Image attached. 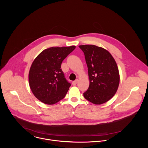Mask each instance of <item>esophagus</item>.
<instances>
[{
  "mask_svg": "<svg viewBox=\"0 0 148 148\" xmlns=\"http://www.w3.org/2000/svg\"><path fill=\"white\" fill-rule=\"evenodd\" d=\"M77 82H78V79H75V81H73V82H72V84L73 86H75L76 84H77Z\"/></svg>",
  "mask_w": 148,
  "mask_h": 148,
  "instance_id": "1",
  "label": "esophagus"
}]
</instances>
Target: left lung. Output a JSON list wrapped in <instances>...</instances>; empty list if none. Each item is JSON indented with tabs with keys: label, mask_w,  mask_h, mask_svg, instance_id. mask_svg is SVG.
Masks as SVG:
<instances>
[{
	"label": "left lung",
	"mask_w": 148,
	"mask_h": 148,
	"mask_svg": "<svg viewBox=\"0 0 148 148\" xmlns=\"http://www.w3.org/2000/svg\"><path fill=\"white\" fill-rule=\"evenodd\" d=\"M85 56L90 86L84 98L97 105L109 101L115 94L119 74L115 60L110 53L95 45L79 46Z\"/></svg>",
	"instance_id": "left-lung-1"
}]
</instances>
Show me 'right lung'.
I'll return each instance as SVG.
<instances>
[{
  "label": "right lung",
  "instance_id": "right-lung-1",
  "mask_svg": "<svg viewBox=\"0 0 148 148\" xmlns=\"http://www.w3.org/2000/svg\"><path fill=\"white\" fill-rule=\"evenodd\" d=\"M75 48V46L50 47L33 61L29 73V86L41 102L53 105L65 97L71 84L66 79L61 65Z\"/></svg>",
  "mask_w": 148,
  "mask_h": 148
}]
</instances>
